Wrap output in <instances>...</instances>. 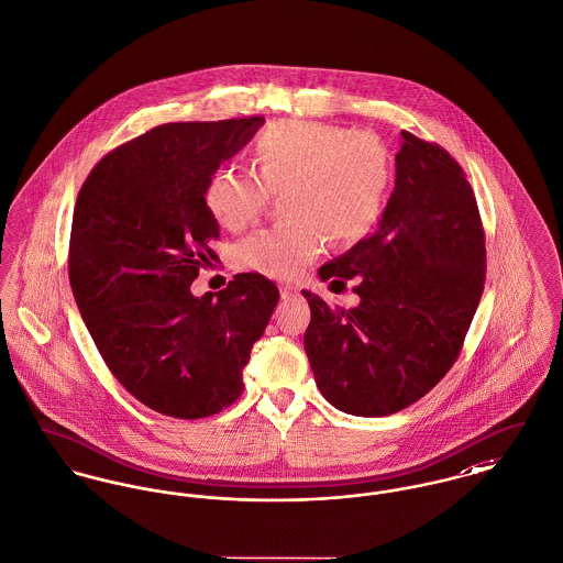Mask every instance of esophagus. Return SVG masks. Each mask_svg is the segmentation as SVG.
I'll use <instances>...</instances> for the list:
<instances>
[{
  "label": "esophagus",
  "instance_id": "esophagus-1",
  "mask_svg": "<svg viewBox=\"0 0 563 563\" xmlns=\"http://www.w3.org/2000/svg\"><path fill=\"white\" fill-rule=\"evenodd\" d=\"M278 289H280V298L283 300H291V298L298 296V289L294 285H289V283H283Z\"/></svg>",
  "mask_w": 563,
  "mask_h": 563
}]
</instances>
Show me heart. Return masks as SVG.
<instances>
[{
	"instance_id": "obj_1",
	"label": "heart",
	"mask_w": 563,
	"mask_h": 563,
	"mask_svg": "<svg viewBox=\"0 0 563 563\" xmlns=\"http://www.w3.org/2000/svg\"><path fill=\"white\" fill-rule=\"evenodd\" d=\"M255 175L220 169L203 201L220 227L240 231L280 195L283 222L244 238L233 260L240 269L274 278L298 276L325 240L334 249L360 242L377 222L389 181L386 145L371 132L310 120H283L253 143Z\"/></svg>"
}]
</instances>
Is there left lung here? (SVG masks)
Here are the masks:
<instances>
[{"label":"left lung","mask_w":563,"mask_h":563,"mask_svg":"<svg viewBox=\"0 0 563 563\" xmlns=\"http://www.w3.org/2000/svg\"><path fill=\"white\" fill-rule=\"evenodd\" d=\"M396 184L379 229L319 269L355 278V308L310 306L303 349L323 398L382 418L445 377L484 291L486 249L476 195L463 167L437 143L402 130Z\"/></svg>","instance_id":"8db88e82"}]
</instances>
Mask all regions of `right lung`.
<instances>
[{"instance_id": "right-lung-1", "label": "right lung", "mask_w": 563, "mask_h": 563, "mask_svg": "<svg viewBox=\"0 0 563 563\" xmlns=\"http://www.w3.org/2000/svg\"><path fill=\"white\" fill-rule=\"evenodd\" d=\"M261 124L253 115L156 126L109 152L79 190L68 249L75 300L113 377L163 416L197 420L233 405L280 298L261 274H235L217 296L190 294L217 257L206 184Z\"/></svg>"}]
</instances>
